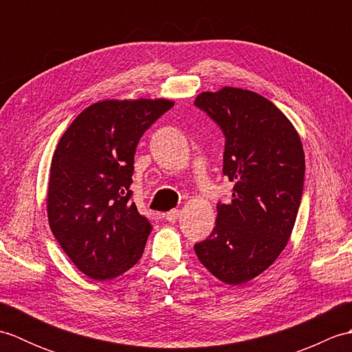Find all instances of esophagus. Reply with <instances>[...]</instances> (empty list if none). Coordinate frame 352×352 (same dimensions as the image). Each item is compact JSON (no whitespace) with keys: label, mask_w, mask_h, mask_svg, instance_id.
Listing matches in <instances>:
<instances>
[{"label":"esophagus","mask_w":352,"mask_h":352,"mask_svg":"<svg viewBox=\"0 0 352 352\" xmlns=\"http://www.w3.org/2000/svg\"><path fill=\"white\" fill-rule=\"evenodd\" d=\"M182 212L178 210V208H172V210H169L166 214H164V218H166L169 222H175L178 218H180Z\"/></svg>","instance_id":"obj_1"}]
</instances>
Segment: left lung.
<instances>
[{
	"label": "left lung",
	"instance_id": "obj_1",
	"mask_svg": "<svg viewBox=\"0 0 352 352\" xmlns=\"http://www.w3.org/2000/svg\"><path fill=\"white\" fill-rule=\"evenodd\" d=\"M195 106L226 138L223 175L231 203H218L216 226L195 252L216 278L237 286L256 278L286 248L304 189L301 139L289 119L256 92L223 87Z\"/></svg>",
	"mask_w": 352,
	"mask_h": 352
}]
</instances>
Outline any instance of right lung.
<instances>
[{"instance_id":"right-lung-1","label":"right lung","mask_w":352,"mask_h":352,"mask_svg":"<svg viewBox=\"0 0 352 352\" xmlns=\"http://www.w3.org/2000/svg\"><path fill=\"white\" fill-rule=\"evenodd\" d=\"M172 107L168 100L95 102L57 144L47 198L50 228L89 278H115L144 254L153 227L131 201L134 153Z\"/></svg>"}]
</instances>
